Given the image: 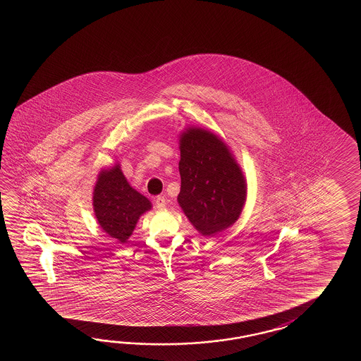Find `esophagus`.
<instances>
[{"instance_id": "esophagus-1", "label": "esophagus", "mask_w": 361, "mask_h": 361, "mask_svg": "<svg viewBox=\"0 0 361 361\" xmlns=\"http://www.w3.org/2000/svg\"><path fill=\"white\" fill-rule=\"evenodd\" d=\"M154 204H156L157 209L162 210V209H165V207H166V200H165L164 196H157L156 200H154Z\"/></svg>"}]
</instances>
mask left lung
Wrapping results in <instances>:
<instances>
[{
	"mask_svg": "<svg viewBox=\"0 0 361 361\" xmlns=\"http://www.w3.org/2000/svg\"><path fill=\"white\" fill-rule=\"evenodd\" d=\"M180 192L178 202L202 236L236 222L246 200V182L230 148L218 135L188 128L179 139Z\"/></svg>",
	"mask_w": 361,
	"mask_h": 361,
	"instance_id": "left-lung-1",
	"label": "left lung"
}]
</instances>
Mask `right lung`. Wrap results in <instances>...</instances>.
I'll use <instances>...</instances> for the list:
<instances>
[{
	"label": "right lung",
	"mask_w": 361,
	"mask_h": 361,
	"mask_svg": "<svg viewBox=\"0 0 361 361\" xmlns=\"http://www.w3.org/2000/svg\"><path fill=\"white\" fill-rule=\"evenodd\" d=\"M92 207L102 230L118 243H126L139 216L151 210L149 200L135 191L116 164L102 170L92 193Z\"/></svg>",
	"instance_id": "1"
}]
</instances>
